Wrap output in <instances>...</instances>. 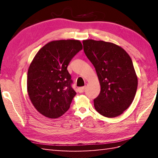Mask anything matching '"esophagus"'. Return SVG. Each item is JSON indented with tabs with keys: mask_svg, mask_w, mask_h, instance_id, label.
Masks as SVG:
<instances>
[{
	"mask_svg": "<svg viewBox=\"0 0 158 158\" xmlns=\"http://www.w3.org/2000/svg\"><path fill=\"white\" fill-rule=\"evenodd\" d=\"M85 88L84 86L79 88V89H78V91H79V93H84V90H85Z\"/></svg>",
	"mask_w": 158,
	"mask_h": 158,
	"instance_id": "1",
	"label": "esophagus"
}]
</instances>
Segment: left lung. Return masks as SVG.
Here are the masks:
<instances>
[{
	"mask_svg": "<svg viewBox=\"0 0 158 158\" xmlns=\"http://www.w3.org/2000/svg\"><path fill=\"white\" fill-rule=\"evenodd\" d=\"M83 45L101 86L93 100L95 110L105 117L119 116L132 104L137 92V77L132 59L123 48L111 42L86 40Z\"/></svg>",
	"mask_w": 158,
	"mask_h": 158,
	"instance_id": "8db88e82",
	"label": "left lung"
}]
</instances>
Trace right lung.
Here are the masks:
<instances>
[{"label": "right lung", "instance_id": "obj_1", "mask_svg": "<svg viewBox=\"0 0 158 158\" xmlns=\"http://www.w3.org/2000/svg\"><path fill=\"white\" fill-rule=\"evenodd\" d=\"M82 49L75 40L52 41L34 57L28 71L27 89L31 102L43 116L56 118L69 109L77 93L67 68Z\"/></svg>", "mask_w": 158, "mask_h": 158}]
</instances>
